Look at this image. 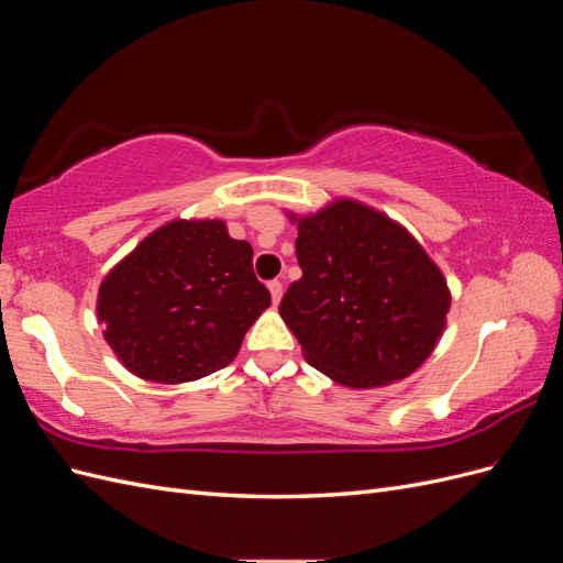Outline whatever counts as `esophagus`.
Returning <instances> with one entry per match:
<instances>
[{"label": "esophagus", "instance_id": "obj_1", "mask_svg": "<svg viewBox=\"0 0 563 563\" xmlns=\"http://www.w3.org/2000/svg\"><path fill=\"white\" fill-rule=\"evenodd\" d=\"M267 288H269V294H272V300L279 302V300H282V294H284V284H282L279 279H272V282L267 284Z\"/></svg>", "mask_w": 563, "mask_h": 563}]
</instances>
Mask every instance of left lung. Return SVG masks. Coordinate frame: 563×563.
<instances>
[{"label": "left lung", "mask_w": 563, "mask_h": 563, "mask_svg": "<svg viewBox=\"0 0 563 563\" xmlns=\"http://www.w3.org/2000/svg\"><path fill=\"white\" fill-rule=\"evenodd\" d=\"M302 277L279 314L305 360L347 387L413 373L444 333L451 294L441 269L395 220L340 199L298 220Z\"/></svg>", "instance_id": "8db88e82"}]
</instances>
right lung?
Masks as SVG:
<instances>
[{
  "instance_id": "obj_1",
  "label": "right lung",
  "mask_w": 563,
  "mask_h": 563,
  "mask_svg": "<svg viewBox=\"0 0 563 563\" xmlns=\"http://www.w3.org/2000/svg\"><path fill=\"white\" fill-rule=\"evenodd\" d=\"M253 249L223 220H174L112 267L98 291L103 335L131 373L187 383L225 368L272 296Z\"/></svg>"
}]
</instances>
